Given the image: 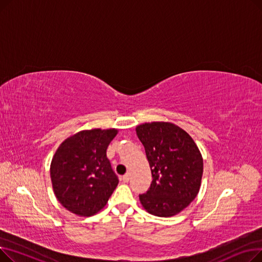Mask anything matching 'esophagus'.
<instances>
[{
	"label": "esophagus",
	"instance_id": "34e87169",
	"mask_svg": "<svg viewBox=\"0 0 262 262\" xmlns=\"http://www.w3.org/2000/svg\"><path fill=\"white\" fill-rule=\"evenodd\" d=\"M129 173H126L125 175H123V177H122V180H123V182L124 183H127L128 181H129Z\"/></svg>",
	"mask_w": 262,
	"mask_h": 262
}]
</instances>
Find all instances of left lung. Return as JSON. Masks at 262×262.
<instances>
[{
  "instance_id": "8db88e82",
  "label": "left lung",
  "mask_w": 262,
  "mask_h": 262,
  "mask_svg": "<svg viewBox=\"0 0 262 262\" xmlns=\"http://www.w3.org/2000/svg\"><path fill=\"white\" fill-rule=\"evenodd\" d=\"M136 133L144 146L153 181L140 194L150 214L169 217L183 211L201 188L203 157L191 136L170 122L140 124Z\"/></svg>"
}]
</instances>
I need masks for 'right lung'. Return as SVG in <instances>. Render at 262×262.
Wrapping results in <instances>:
<instances>
[{
    "label": "right lung",
    "mask_w": 262,
    "mask_h": 262,
    "mask_svg": "<svg viewBox=\"0 0 262 262\" xmlns=\"http://www.w3.org/2000/svg\"><path fill=\"white\" fill-rule=\"evenodd\" d=\"M118 129L80 130L55 152L50 168L54 194L66 209L80 216L101 211L119 180L106 156Z\"/></svg>",
    "instance_id": "1"
}]
</instances>
